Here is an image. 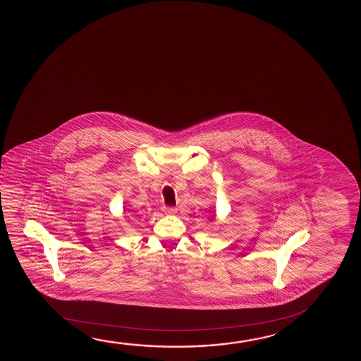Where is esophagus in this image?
Masks as SVG:
<instances>
[{
	"instance_id": "34e87169",
	"label": "esophagus",
	"mask_w": 361,
	"mask_h": 361,
	"mask_svg": "<svg viewBox=\"0 0 361 361\" xmlns=\"http://www.w3.org/2000/svg\"><path fill=\"white\" fill-rule=\"evenodd\" d=\"M162 211H164L166 215H175L178 209H176V207H171V206H164Z\"/></svg>"
}]
</instances>
